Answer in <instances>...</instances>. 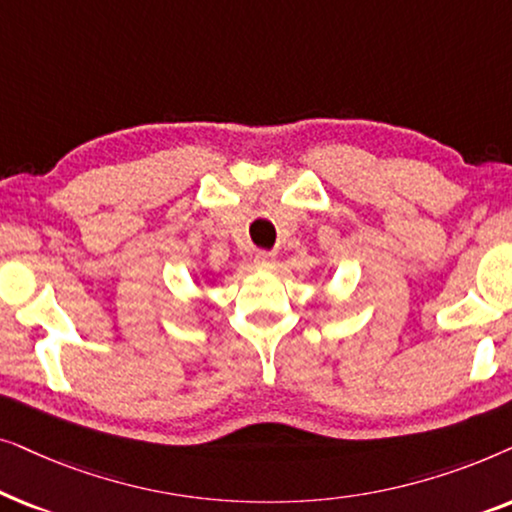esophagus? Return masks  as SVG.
<instances>
[{"mask_svg": "<svg viewBox=\"0 0 512 512\" xmlns=\"http://www.w3.org/2000/svg\"><path fill=\"white\" fill-rule=\"evenodd\" d=\"M254 263H256V268L270 270L272 265H275V254H272V251H258Z\"/></svg>", "mask_w": 512, "mask_h": 512, "instance_id": "esophagus-1", "label": "esophagus"}]
</instances>
